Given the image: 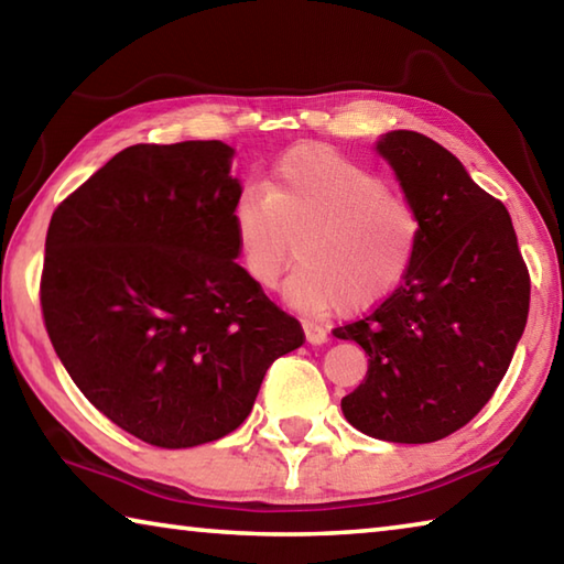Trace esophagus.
Masks as SVG:
<instances>
[{
	"mask_svg": "<svg viewBox=\"0 0 564 564\" xmlns=\"http://www.w3.org/2000/svg\"><path fill=\"white\" fill-rule=\"evenodd\" d=\"M303 330H305V340H308L311 346H321V343L328 340V330L313 321H303Z\"/></svg>",
	"mask_w": 564,
	"mask_h": 564,
	"instance_id": "1",
	"label": "esophagus"
}]
</instances>
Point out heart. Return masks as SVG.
<instances>
[{"instance_id":"heart-1","label":"heart","mask_w":564,"mask_h":564,"mask_svg":"<svg viewBox=\"0 0 564 564\" xmlns=\"http://www.w3.org/2000/svg\"><path fill=\"white\" fill-rule=\"evenodd\" d=\"M236 241L251 279L273 289L295 261L289 295L308 311L368 308L413 269L423 236L417 208L386 178L328 147H299L273 166L265 194L234 206Z\"/></svg>"}]
</instances>
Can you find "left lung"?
<instances>
[{
	"instance_id": "left-lung-1",
	"label": "left lung",
	"mask_w": 564,
	"mask_h": 564,
	"mask_svg": "<svg viewBox=\"0 0 564 564\" xmlns=\"http://www.w3.org/2000/svg\"><path fill=\"white\" fill-rule=\"evenodd\" d=\"M378 151L423 236L403 285L333 330L368 352L366 380L340 408L378 441L435 443L470 423L508 373L528 323L530 273L508 208L451 151L417 131H390Z\"/></svg>"
}]
</instances>
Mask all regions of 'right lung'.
I'll use <instances>...</instances> for the list:
<instances>
[{"label": "right lung", "instance_id": "1", "mask_svg": "<svg viewBox=\"0 0 564 564\" xmlns=\"http://www.w3.org/2000/svg\"><path fill=\"white\" fill-rule=\"evenodd\" d=\"M224 141L119 151L54 208L40 301L89 403L178 451L234 433L303 328L236 263Z\"/></svg>", "mask_w": 564, "mask_h": 564}]
</instances>
